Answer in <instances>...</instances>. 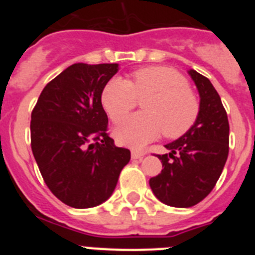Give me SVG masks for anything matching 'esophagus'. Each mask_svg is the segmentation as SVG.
Instances as JSON below:
<instances>
[{"mask_svg":"<svg viewBox=\"0 0 255 255\" xmlns=\"http://www.w3.org/2000/svg\"><path fill=\"white\" fill-rule=\"evenodd\" d=\"M145 155V152L144 150H132L131 152V158L132 159H140Z\"/></svg>","mask_w":255,"mask_h":255,"instance_id":"obj_1","label":"esophagus"}]
</instances>
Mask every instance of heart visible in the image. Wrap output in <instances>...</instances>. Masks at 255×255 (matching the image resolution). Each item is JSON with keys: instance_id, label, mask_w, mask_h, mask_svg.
Instances as JSON below:
<instances>
[{"instance_id": "obj_1", "label": "heart", "mask_w": 255, "mask_h": 255, "mask_svg": "<svg viewBox=\"0 0 255 255\" xmlns=\"http://www.w3.org/2000/svg\"><path fill=\"white\" fill-rule=\"evenodd\" d=\"M143 99L144 111L126 119L115 130L117 141L124 145L144 147L162 131L166 138H180L199 116V101L189 91V82L171 67H143L131 74L130 82L111 79L101 97L105 111L115 124L121 123L138 100Z\"/></svg>"}]
</instances>
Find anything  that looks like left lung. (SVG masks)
Wrapping results in <instances>:
<instances>
[{
  "instance_id": "obj_1",
  "label": "left lung",
  "mask_w": 255,
  "mask_h": 255,
  "mask_svg": "<svg viewBox=\"0 0 255 255\" xmlns=\"http://www.w3.org/2000/svg\"><path fill=\"white\" fill-rule=\"evenodd\" d=\"M200 96V111L194 126L181 138L166 144L170 150L157 154L163 170L149 180L162 203L189 208L204 199L220 179L229 155L227 114L209 79L190 70Z\"/></svg>"
}]
</instances>
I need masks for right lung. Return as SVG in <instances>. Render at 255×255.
<instances>
[{
  "mask_svg": "<svg viewBox=\"0 0 255 255\" xmlns=\"http://www.w3.org/2000/svg\"><path fill=\"white\" fill-rule=\"evenodd\" d=\"M117 64H74L44 87L33 108L30 143L46 185L73 208H92L111 197L130 150L107 132L103 88Z\"/></svg>",
  "mask_w": 255,
  "mask_h": 255,
  "instance_id": "1",
  "label": "right lung"
}]
</instances>
